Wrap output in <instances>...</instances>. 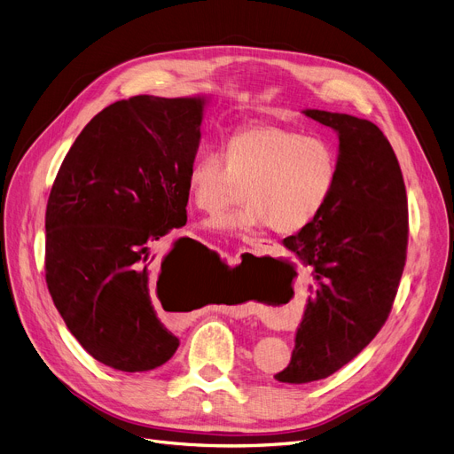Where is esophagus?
<instances>
[{"instance_id": "obj_1", "label": "esophagus", "mask_w": 454, "mask_h": 454, "mask_svg": "<svg viewBox=\"0 0 454 454\" xmlns=\"http://www.w3.org/2000/svg\"><path fill=\"white\" fill-rule=\"evenodd\" d=\"M246 244L249 246V247H254V249H263V247H270V239H265V238H249V239H246Z\"/></svg>"}]
</instances>
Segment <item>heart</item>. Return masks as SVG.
Here are the masks:
<instances>
[{
    "instance_id": "heart-1",
    "label": "heart",
    "mask_w": 454,
    "mask_h": 454,
    "mask_svg": "<svg viewBox=\"0 0 454 454\" xmlns=\"http://www.w3.org/2000/svg\"><path fill=\"white\" fill-rule=\"evenodd\" d=\"M337 179V155L323 137L280 126L238 129L227 155L203 150L186 170V192L201 210H216L246 186L242 208L222 212L203 225L244 234L270 225L284 234L309 225L326 205Z\"/></svg>"
}]
</instances>
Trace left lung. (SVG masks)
Returning a JSON list of instances; mask_svg holds the SVG:
<instances>
[{"label": "left lung", "mask_w": 454, "mask_h": 454, "mask_svg": "<svg viewBox=\"0 0 454 454\" xmlns=\"http://www.w3.org/2000/svg\"><path fill=\"white\" fill-rule=\"evenodd\" d=\"M302 114L337 133L339 153L326 205L282 242L317 280L291 361L275 376L293 385L332 376L378 335L403 275L409 238L405 183L383 131L346 114Z\"/></svg>", "instance_id": "8db88e82"}]
</instances>
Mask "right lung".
I'll use <instances>...</instances> for the list:
<instances>
[{"label":"right lung","instance_id":"1","mask_svg":"<svg viewBox=\"0 0 454 454\" xmlns=\"http://www.w3.org/2000/svg\"><path fill=\"white\" fill-rule=\"evenodd\" d=\"M210 95H137L95 115L67 152L45 212V278L67 330L121 372L165 364L179 339L153 295L179 280L186 239L152 247L186 223V170Z\"/></svg>","mask_w":454,"mask_h":454}]
</instances>
